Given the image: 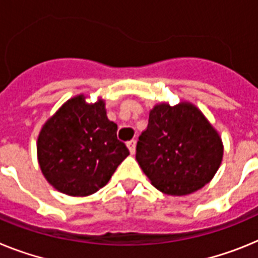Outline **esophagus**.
I'll return each instance as SVG.
<instances>
[{"label":"esophagus","instance_id":"obj_1","mask_svg":"<svg viewBox=\"0 0 258 258\" xmlns=\"http://www.w3.org/2000/svg\"><path fill=\"white\" fill-rule=\"evenodd\" d=\"M127 148L130 149V153L135 154V151H136V140H135V139H132V140L127 142Z\"/></svg>","mask_w":258,"mask_h":258}]
</instances>
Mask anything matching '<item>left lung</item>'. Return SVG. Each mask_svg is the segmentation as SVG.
<instances>
[{
	"instance_id": "left-lung-1",
	"label": "left lung",
	"mask_w": 258,
	"mask_h": 258,
	"mask_svg": "<svg viewBox=\"0 0 258 258\" xmlns=\"http://www.w3.org/2000/svg\"><path fill=\"white\" fill-rule=\"evenodd\" d=\"M221 138L191 104L157 105L139 136L136 160L166 195L192 194L209 183L222 161Z\"/></svg>"
}]
</instances>
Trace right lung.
Segmentation results:
<instances>
[{
    "mask_svg": "<svg viewBox=\"0 0 258 258\" xmlns=\"http://www.w3.org/2000/svg\"><path fill=\"white\" fill-rule=\"evenodd\" d=\"M107 119L104 101L87 104L78 96L44 124L37 139L41 171L55 189L88 196L104 187L130 154Z\"/></svg>",
    "mask_w": 258,
    "mask_h": 258,
    "instance_id": "1",
    "label": "right lung"
}]
</instances>
